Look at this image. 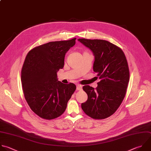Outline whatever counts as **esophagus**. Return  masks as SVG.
I'll return each instance as SVG.
<instances>
[{
    "mask_svg": "<svg viewBox=\"0 0 151 151\" xmlns=\"http://www.w3.org/2000/svg\"><path fill=\"white\" fill-rule=\"evenodd\" d=\"M82 86L81 85H77V87H76V89L78 90V91H81L82 90Z\"/></svg>",
    "mask_w": 151,
    "mask_h": 151,
    "instance_id": "1",
    "label": "esophagus"
}]
</instances>
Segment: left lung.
I'll use <instances>...</instances> for the list:
<instances>
[{"instance_id": "1", "label": "left lung", "mask_w": 151, "mask_h": 151, "mask_svg": "<svg viewBox=\"0 0 151 151\" xmlns=\"http://www.w3.org/2000/svg\"><path fill=\"white\" fill-rule=\"evenodd\" d=\"M92 50L95 56L93 71L101 79L98 86H83L88 99L81 104L84 113L93 119L101 120L113 115L122 104L130 78L127 61L123 50L103 40L79 38Z\"/></svg>"}]
</instances>
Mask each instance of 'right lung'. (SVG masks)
Returning <instances> with one entry per match:
<instances>
[{
  "label": "right lung",
  "mask_w": 151,
  "mask_h": 151,
  "mask_svg": "<svg viewBox=\"0 0 151 151\" xmlns=\"http://www.w3.org/2000/svg\"><path fill=\"white\" fill-rule=\"evenodd\" d=\"M76 39L37 46L25 58L21 70L24 95L31 110L43 119L60 116L76 90L74 83H63L57 78V72L64 66L65 55Z\"/></svg>",
  "instance_id": "add662e5"
}]
</instances>
